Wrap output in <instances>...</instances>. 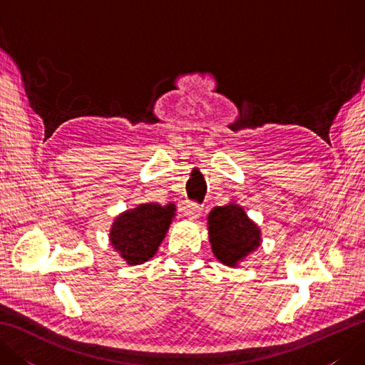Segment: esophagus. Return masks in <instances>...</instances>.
<instances>
[{
    "label": "esophagus",
    "mask_w": 365,
    "mask_h": 365,
    "mask_svg": "<svg viewBox=\"0 0 365 365\" xmlns=\"http://www.w3.org/2000/svg\"><path fill=\"white\" fill-rule=\"evenodd\" d=\"M185 215H187L190 220H197L200 215V207L195 202H188L187 207H185Z\"/></svg>",
    "instance_id": "1"
}]
</instances>
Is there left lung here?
Here are the masks:
<instances>
[{
    "instance_id": "8db88e82",
    "label": "left lung",
    "mask_w": 365,
    "mask_h": 365,
    "mask_svg": "<svg viewBox=\"0 0 365 365\" xmlns=\"http://www.w3.org/2000/svg\"><path fill=\"white\" fill-rule=\"evenodd\" d=\"M208 238L215 257L227 267H237L260 246V229L247 218L243 207L230 202L215 207L208 215Z\"/></svg>"
}]
</instances>
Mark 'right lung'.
Listing matches in <instances>:
<instances>
[{"instance_id":"obj_1","label":"right lung","mask_w":365,"mask_h":365,"mask_svg":"<svg viewBox=\"0 0 365 365\" xmlns=\"http://www.w3.org/2000/svg\"><path fill=\"white\" fill-rule=\"evenodd\" d=\"M174 216V204H141L123 212L111 226V246L128 265L144 263L157 254Z\"/></svg>"}]
</instances>
